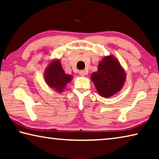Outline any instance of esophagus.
Wrapping results in <instances>:
<instances>
[{
  "instance_id": "obj_1",
  "label": "esophagus",
  "mask_w": 159,
  "mask_h": 159,
  "mask_svg": "<svg viewBox=\"0 0 159 159\" xmlns=\"http://www.w3.org/2000/svg\"><path fill=\"white\" fill-rule=\"evenodd\" d=\"M79 74H80V76H85V74H86V72L85 71H83V70H82V71H79Z\"/></svg>"
}]
</instances>
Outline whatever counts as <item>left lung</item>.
I'll return each instance as SVG.
<instances>
[{
  "instance_id": "left-lung-1",
  "label": "left lung",
  "mask_w": 159,
  "mask_h": 159,
  "mask_svg": "<svg viewBox=\"0 0 159 159\" xmlns=\"http://www.w3.org/2000/svg\"><path fill=\"white\" fill-rule=\"evenodd\" d=\"M91 79L99 95L109 98L121 90L126 76L119 61L114 56L109 55L99 63L98 71L93 72Z\"/></svg>"
}]
</instances>
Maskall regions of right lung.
Returning <instances> with one entry per match:
<instances>
[{"instance_id": "obj_1", "label": "right lung", "mask_w": 159, "mask_h": 159, "mask_svg": "<svg viewBox=\"0 0 159 159\" xmlns=\"http://www.w3.org/2000/svg\"><path fill=\"white\" fill-rule=\"evenodd\" d=\"M44 76L47 84L57 93L63 92L67 83L72 80L71 75L64 72L59 60H52L48 64L45 70Z\"/></svg>"}]
</instances>
